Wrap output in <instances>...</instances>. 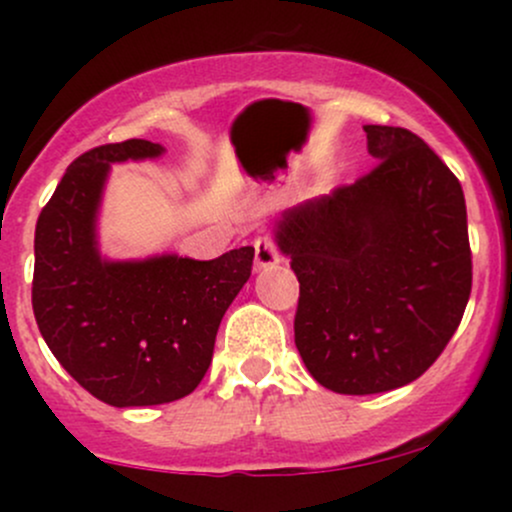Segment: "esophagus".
Returning a JSON list of instances; mask_svg holds the SVG:
<instances>
[{"label":"esophagus","instance_id":"1","mask_svg":"<svg viewBox=\"0 0 512 512\" xmlns=\"http://www.w3.org/2000/svg\"><path fill=\"white\" fill-rule=\"evenodd\" d=\"M279 264V250L269 238L255 240V269H269Z\"/></svg>","mask_w":512,"mask_h":512}]
</instances>
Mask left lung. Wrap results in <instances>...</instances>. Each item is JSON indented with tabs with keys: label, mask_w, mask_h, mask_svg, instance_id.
Here are the masks:
<instances>
[{
	"label": "left lung",
	"mask_w": 512,
	"mask_h": 512,
	"mask_svg": "<svg viewBox=\"0 0 512 512\" xmlns=\"http://www.w3.org/2000/svg\"><path fill=\"white\" fill-rule=\"evenodd\" d=\"M363 132L378 166L274 226L301 284L296 349L339 395H378L424 375L472 291L460 180L409 129Z\"/></svg>",
	"instance_id": "left-lung-1"
}]
</instances>
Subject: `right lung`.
Here are the masks:
<instances>
[{
  "label": "right lung",
  "mask_w": 512,
  "mask_h": 512,
  "mask_svg": "<svg viewBox=\"0 0 512 512\" xmlns=\"http://www.w3.org/2000/svg\"><path fill=\"white\" fill-rule=\"evenodd\" d=\"M161 144L127 139L67 168L35 226L33 313L62 368L110 407H151L202 383L221 317L250 279L255 248L192 260L175 252L110 260L98 243L113 163L151 161Z\"/></svg>",
  "instance_id": "right-lung-1"
}]
</instances>
